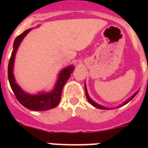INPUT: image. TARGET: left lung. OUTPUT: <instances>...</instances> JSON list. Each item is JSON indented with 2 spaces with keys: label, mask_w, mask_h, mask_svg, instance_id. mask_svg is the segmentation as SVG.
I'll list each match as a JSON object with an SVG mask.
<instances>
[{
  "label": "left lung",
  "mask_w": 148,
  "mask_h": 148,
  "mask_svg": "<svg viewBox=\"0 0 148 148\" xmlns=\"http://www.w3.org/2000/svg\"><path fill=\"white\" fill-rule=\"evenodd\" d=\"M147 69H148V66H147ZM85 92H86V96L87 100L89 101V102H90V104L92 105V106H94V107H96V108H97V109H109V108H107V107H105V106H101V105H99V104H97V103L94 102V101H93V100H92V99H91V98H90V96H89V94H88V93H87V89H86V84H85ZM138 92H139V91H137V92H136V93H134L133 95H132V96L131 97H130V98H129V99H127V101H125V102H124V104H123L122 106H124V105H126L127 103L129 102V101H130L132 99V98H133L134 97H135V96H136V95L137 93H138Z\"/></svg>",
  "instance_id": "left-lung-1"
}]
</instances>
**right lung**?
I'll list each match as a JSON object with an SVG mask.
<instances>
[{
	"mask_svg": "<svg viewBox=\"0 0 148 148\" xmlns=\"http://www.w3.org/2000/svg\"><path fill=\"white\" fill-rule=\"evenodd\" d=\"M31 29H27L23 33L18 36L15 39L13 43V50L12 52L11 57L8 62V77L9 84L12 90L14 93L15 96L21 103L22 106L25 108L33 110V111H46L48 109H54L58 106L61 99V94L62 88L66 82V81L71 77V74L74 71V66H70L66 68H64L58 74V78L57 82L55 84L54 90L49 93H39L38 94H29L24 92L21 87L18 86L15 80L14 74H13V66H14V59L16 53L17 51L19 46L22 42L24 37L26 36Z\"/></svg>",
	"mask_w": 148,
	"mask_h": 148,
	"instance_id": "add662e5",
	"label": "right lung"
}]
</instances>
